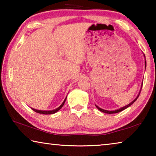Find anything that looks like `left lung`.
<instances>
[{
    "mask_svg": "<svg viewBox=\"0 0 156 156\" xmlns=\"http://www.w3.org/2000/svg\"><path fill=\"white\" fill-rule=\"evenodd\" d=\"M144 57L145 58V55H144ZM144 60H145V62H144V64H145V69H146V66H147V62H146V59L144 58ZM142 83H143V82H142ZM141 89H142V87H141V89H140V92H139L138 95V96H137V97L136 98L133 100V101L131 102L130 103L128 104L127 105H126V106L123 107H121V108H120V109H115V110H114V111H108V110H105V109H101V108L99 107L98 106H97L96 105H96V107L98 108V109L100 110V112H103V113H109V114H112V113H116L120 112H122V111H123V110H125V109H126V108L129 107V106H131V105L132 104H133V102H135L137 99H138V96H139V95H140V91H141Z\"/></svg>",
    "mask_w": 156,
    "mask_h": 156,
    "instance_id": "1",
    "label": "left lung"
}]
</instances>
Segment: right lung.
Listing matches in <instances>:
<instances>
[{
    "label": "right lung",
    "instance_id": "right-lung-1",
    "mask_svg": "<svg viewBox=\"0 0 156 156\" xmlns=\"http://www.w3.org/2000/svg\"><path fill=\"white\" fill-rule=\"evenodd\" d=\"M66 99H67V97L65 98V99L64 100V101H63V102H62V103L61 104V105H60V106H59L58 107L56 108V109H53V110H49V111H43V110H38V109H34V108H31V109H32V110H34V112H36V113H41V114H53V113H56L57 112H58V111H59L60 109H61V108L62 107L63 105H64V104H65Z\"/></svg>",
    "mask_w": 156,
    "mask_h": 156
}]
</instances>
